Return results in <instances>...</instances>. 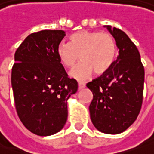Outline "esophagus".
<instances>
[{
	"mask_svg": "<svg viewBox=\"0 0 154 154\" xmlns=\"http://www.w3.org/2000/svg\"><path fill=\"white\" fill-rule=\"evenodd\" d=\"M78 86H79V89H82V88H85V84L82 82H79L78 83Z\"/></svg>",
	"mask_w": 154,
	"mask_h": 154,
	"instance_id": "1",
	"label": "esophagus"
}]
</instances>
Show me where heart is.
Returning a JSON list of instances; mask_svg holds the SVG:
<instances>
[{
  "instance_id": "obj_1",
  "label": "heart",
  "mask_w": 154,
  "mask_h": 154,
  "mask_svg": "<svg viewBox=\"0 0 154 154\" xmlns=\"http://www.w3.org/2000/svg\"><path fill=\"white\" fill-rule=\"evenodd\" d=\"M116 45L114 38L108 32L82 30L70 37V44L60 42L57 55L66 67H72L79 59L82 62L70 72L72 78L85 81L93 71L103 74L109 69L115 60Z\"/></svg>"
}]
</instances>
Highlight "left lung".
I'll return each instance as SVG.
<instances>
[{
    "instance_id": "obj_1",
    "label": "left lung",
    "mask_w": 154,
    "mask_h": 154,
    "mask_svg": "<svg viewBox=\"0 0 154 154\" xmlns=\"http://www.w3.org/2000/svg\"><path fill=\"white\" fill-rule=\"evenodd\" d=\"M115 38L118 56L108 71L87 84L93 93L89 105L94 126L107 134H118L137 119L143 102L145 71L136 45L126 34L104 25Z\"/></svg>"
}]
</instances>
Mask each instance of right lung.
Returning <instances> with one entry per match:
<instances>
[{"label": "right lung", "mask_w": 154, "mask_h": 154, "mask_svg": "<svg viewBox=\"0 0 154 154\" xmlns=\"http://www.w3.org/2000/svg\"><path fill=\"white\" fill-rule=\"evenodd\" d=\"M66 36L61 29H44L29 35L15 53L11 86L17 115L38 136L59 132L67 120V100L78 89L57 55Z\"/></svg>", "instance_id": "1"}]
</instances>
